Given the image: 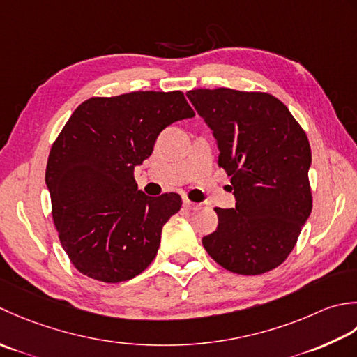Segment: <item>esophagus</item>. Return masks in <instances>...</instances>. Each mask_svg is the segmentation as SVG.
I'll list each match as a JSON object with an SVG mask.
<instances>
[{
  "label": "esophagus",
  "mask_w": 357,
  "mask_h": 357,
  "mask_svg": "<svg viewBox=\"0 0 357 357\" xmlns=\"http://www.w3.org/2000/svg\"><path fill=\"white\" fill-rule=\"evenodd\" d=\"M183 206H185L186 209H189V211H194V209H199V208H200L199 203H194V202L188 200V199L183 200Z\"/></svg>",
  "instance_id": "obj_1"
}]
</instances>
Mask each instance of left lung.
<instances>
[{
  "label": "left lung",
  "mask_w": 357,
  "mask_h": 357,
  "mask_svg": "<svg viewBox=\"0 0 357 357\" xmlns=\"http://www.w3.org/2000/svg\"><path fill=\"white\" fill-rule=\"evenodd\" d=\"M231 176L236 208H215L219 227L202 238L225 270L264 274L293 251L311 214L307 134L280 100L264 92L189 91Z\"/></svg>",
  "instance_id": "obj_1"
}]
</instances>
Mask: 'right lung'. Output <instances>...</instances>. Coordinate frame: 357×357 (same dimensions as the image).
<instances>
[{
	"instance_id": "right-lung-1",
	"label": "right lung",
	"mask_w": 357,
	"mask_h": 357,
	"mask_svg": "<svg viewBox=\"0 0 357 357\" xmlns=\"http://www.w3.org/2000/svg\"><path fill=\"white\" fill-rule=\"evenodd\" d=\"M194 115L180 91L89 98L70 115L50 149L46 185L60 242L79 273L119 283L151 265L181 199L149 197L134 169L165 128Z\"/></svg>"
}]
</instances>
